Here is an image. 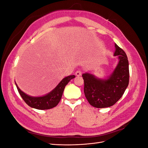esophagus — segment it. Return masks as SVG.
<instances>
[{"mask_svg": "<svg viewBox=\"0 0 148 148\" xmlns=\"http://www.w3.org/2000/svg\"><path fill=\"white\" fill-rule=\"evenodd\" d=\"M82 73V71H81V70H78L77 71L75 72V75L77 76H81Z\"/></svg>", "mask_w": 148, "mask_h": 148, "instance_id": "34e87169", "label": "esophagus"}]
</instances>
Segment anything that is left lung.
<instances>
[{
	"instance_id": "left-lung-1",
	"label": "left lung",
	"mask_w": 148,
	"mask_h": 148,
	"mask_svg": "<svg viewBox=\"0 0 148 148\" xmlns=\"http://www.w3.org/2000/svg\"><path fill=\"white\" fill-rule=\"evenodd\" d=\"M114 56L119 62L113 72L107 79H100L92 74L82 75L84 92L88 102L97 108L114 105L122 96L129 83V64L126 53L115 44Z\"/></svg>"
}]
</instances>
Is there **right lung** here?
Instances as JSON below:
<instances>
[{"label": "right lung", "mask_w": 148, "mask_h": 148, "mask_svg": "<svg viewBox=\"0 0 148 148\" xmlns=\"http://www.w3.org/2000/svg\"><path fill=\"white\" fill-rule=\"evenodd\" d=\"M75 77V75H70L64 78L52 91L45 96L40 97H33L26 95L18 88L16 83L15 84L22 99L29 106L39 110H47L53 108L59 104L65 86Z\"/></svg>", "instance_id": "1"}]
</instances>
